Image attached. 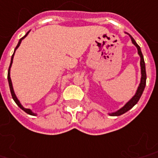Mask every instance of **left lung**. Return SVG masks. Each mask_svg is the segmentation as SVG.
<instances>
[{
  "mask_svg": "<svg viewBox=\"0 0 158 158\" xmlns=\"http://www.w3.org/2000/svg\"><path fill=\"white\" fill-rule=\"evenodd\" d=\"M128 34V33H127ZM131 37V42L136 47V48H137V51H138V54L140 56V58H141V62H140V65H141V83H140V85H139L138 88H137V90L135 92V95L131 99V100L128 101V102L125 105V106L121 108L120 110H118L117 111L113 112V113H109V115H111V116H118V115H121L124 113H126L127 111H128L129 110L132 108L133 106H135L136 103L138 102V100H140V98H141V94L143 93V91H144L145 86H146V80H147V73H146V66H145V62H144V58H143V55H142V53H141V48L139 47V45L137 43H135V41L134 40V38H133L131 36L130 34H128Z\"/></svg>",
  "mask_w": 158,
  "mask_h": 158,
  "instance_id": "obj_1",
  "label": "left lung"
}]
</instances>
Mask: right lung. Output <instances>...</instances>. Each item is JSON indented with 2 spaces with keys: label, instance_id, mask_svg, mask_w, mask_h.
<instances>
[{
  "label": "right lung",
  "instance_id": "add662e5",
  "mask_svg": "<svg viewBox=\"0 0 158 158\" xmlns=\"http://www.w3.org/2000/svg\"><path fill=\"white\" fill-rule=\"evenodd\" d=\"M29 31H27V34L24 36V37H23L21 39L19 40V42H18V43H17V47H16V48H15V50H14V52L13 54H12V56H11V59H10V66H9V69H8V73H7V79H8V83H9V87H10V94H11V96H12V99L14 100V101L16 102V104H17V106H19L20 108L22 109V110H23L24 111L26 112V113H27L28 115H36V114H34L33 112L31 111L30 109H26L24 108L22 105H21V103H20V101L18 100V99L17 98V96H16V94H15V92H14L13 90V87H12V83H11V79H10V67H11V64H12V61H13V57H14V54H15V52H16V50L17 49V48L20 46V44H21V43H22V40L23 39H24L27 36V34L29 33Z\"/></svg>",
  "mask_w": 158,
  "mask_h": 158
}]
</instances>
